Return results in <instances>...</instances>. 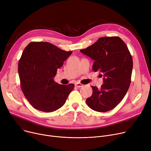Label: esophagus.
<instances>
[{
	"label": "esophagus",
	"instance_id": "1",
	"mask_svg": "<svg viewBox=\"0 0 151 151\" xmlns=\"http://www.w3.org/2000/svg\"><path fill=\"white\" fill-rule=\"evenodd\" d=\"M75 86H76V87H82V86H83V85L82 84V83H81L77 82V83H75Z\"/></svg>",
	"mask_w": 151,
	"mask_h": 151
}]
</instances>
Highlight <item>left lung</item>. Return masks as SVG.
<instances>
[{"label": "left lung", "mask_w": 151, "mask_h": 151, "mask_svg": "<svg viewBox=\"0 0 151 151\" xmlns=\"http://www.w3.org/2000/svg\"><path fill=\"white\" fill-rule=\"evenodd\" d=\"M94 61L93 70L104 74L100 89L92 86L93 94L86 102L90 109L105 112L113 109L127 93L131 82L133 60L126 43L118 37H102L81 50Z\"/></svg>", "instance_id": "obj_1"}]
</instances>
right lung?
Listing matches in <instances>:
<instances>
[{
  "mask_svg": "<svg viewBox=\"0 0 151 151\" xmlns=\"http://www.w3.org/2000/svg\"><path fill=\"white\" fill-rule=\"evenodd\" d=\"M72 53L47 42H31L25 47L18 73L22 91L33 108L52 112L65 104L74 85H60L54 78Z\"/></svg>",
  "mask_w": 151,
  "mask_h": 151,
  "instance_id": "right-lung-1",
  "label": "right lung"
}]
</instances>
